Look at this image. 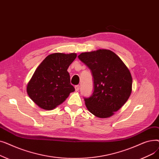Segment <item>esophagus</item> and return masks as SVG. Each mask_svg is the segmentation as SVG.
Here are the masks:
<instances>
[{
    "instance_id": "1",
    "label": "esophagus",
    "mask_w": 159,
    "mask_h": 159,
    "mask_svg": "<svg viewBox=\"0 0 159 159\" xmlns=\"http://www.w3.org/2000/svg\"><path fill=\"white\" fill-rule=\"evenodd\" d=\"M75 91H78L79 90V89H80V86H79V85L75 86Z\"/></svg>"
}]
</instances>
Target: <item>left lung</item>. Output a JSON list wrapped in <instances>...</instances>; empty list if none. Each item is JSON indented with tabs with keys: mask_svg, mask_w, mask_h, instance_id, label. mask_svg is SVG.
<instances>
[{
	"mask_svg": "<svg viewBox=\"0 0 159 159\" xmlns=\"http://www.w3.org/2000/svg\"><path fill=\"white\" fill-rule=\"evenodd\" d=\"M78 57L91 70L93 79V93L84 98L86 107L97 117H110L126 102L131 93L129 69L109 49L82 53Z\"/></svg>",
	"mask_w": 159,
	"mask_h": 159,
	"instance_id": "obj_1",
	"label": "left lung"
}]
</instances>
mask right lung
Wrapping results in <instances>:
<instances>
[{"instance_id":"obj_1","label":"right lung","mask_w":159,"mask_h":159,"mask_svg":"<svg viewBox=\"0 0 159 159\" xmlns=\"http://www.w3.org/2000/svg\"><path fill=\"white\" fill-rule=\"evenodd\" d=\"M76 57L74 53H55L47 56L37 67L26 89L30 98L42 109H55L75 91L67 70Z\"/></svg>"}]
</instances>
